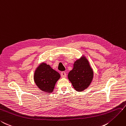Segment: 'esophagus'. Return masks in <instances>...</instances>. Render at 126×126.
I'll list each match as a JSON object with an SVG mask.
<instances>
[{
  "label": "esophagus",
  "mask_w": 126,
  "mask_h": 126,
  "mask_svg": "<svg viewBox=\"0 0 126 126\" xmlns=\"http://www.w3.org/2000/svg\"><path fill=\"white\" fill-rule=\"evenodd\" d=\"M61 76H62V77H66V73L64 72V71H62V73H61Z\"/></svg>",
  "instance_id": "34e87169"
}]
</instances>
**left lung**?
<instances>
[{
	"mask_svg": "<svg viewBox=\"0 0 126 126\" xmlns=\"http://www.w3.org/2000/svg\"><path fill=\"white\" fill-rule=\"evenodd\" d=\"M93 77V70L84 55L75 62L73 69L68 74V79L77 92L86 90L91 85Z\"/></svg>",
	"mask_w": 126,
	"mask_h": 126,
	"instance_id": "8db88e82",
	"label": "left lung"
}]
</instances>
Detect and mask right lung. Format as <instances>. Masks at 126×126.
Wrapping results in <instances>:
<instances>
[{"mask_svg":"<svg viewBox=\"0 0 126 126\" xmlns=\"http://www.w3.org/2000/svg\"><path fill=\"white\" fill-rule=\"evenodd\" d=\"M60 78L59 73L45 62L39 64L33 75L34 81L37 87L47 93L52 92L56 83Z\"/></svg>","mask_w":126,"mask_h":126,"instance_id":"obj_1","label":"right lung"}]
</instances>
